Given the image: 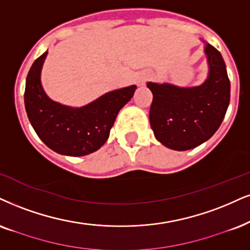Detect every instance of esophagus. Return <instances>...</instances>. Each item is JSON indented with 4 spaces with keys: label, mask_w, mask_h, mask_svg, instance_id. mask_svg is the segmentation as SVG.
I'll return each instance as SVG.
<instances>
[{
    "label": "esophagus",
    "mask_w": 250,
    "mask_h": 250,
    "mask_svg": "<svg viewBox=\"0 0 250 250\" xmlns=\"http://www.w3.org/2000/svg\"><path fill=\"white\" fill-rule=\"evenodd\" d=\"M145 81H146V79L143 78V79H139V80H138V83H139V84H144Z\"/></svg>",
    "instance_id": "esophagus-1"
}]
</instances>
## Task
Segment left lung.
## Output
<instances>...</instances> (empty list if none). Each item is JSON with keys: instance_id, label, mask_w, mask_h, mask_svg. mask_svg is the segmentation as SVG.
Here are the masks:
<instances>
[{"instance_id": "obj_1", "label": "left lung", "mask_w": 250, "mask_h": 250, "mask_svg": "<svg viewBox=\"0 0 250 250\" xmlns=\"http://www.w3.org/2000/svg\"><path fill=\"white\" fill-rule=\"evenodd\" d=\"M210 73L202 85L178 88L147 83L153 92L149 122L155 138L168 148L188 150L208 140L226 115L230 83L220 52L208 44Z\"/></svg>"}]
</instances>
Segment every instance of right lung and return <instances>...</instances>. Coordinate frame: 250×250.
Wrapping results in <instances>:
<instances>
[{"label":"right lung","instance_id":"right-lung-1","mask_svg":"<svg viewBox=\"0 0 250 250\" xmlns=\"http://www.w3.org/2000/svg\"><path fill=\"white\" fill-rule=\"evenodd\" d=\"M46 55L36 59L26 78L24 103L31 125L54 152L69 156L95 152L105 144L119 110L133 97L137 85L107 92L79 109L61 105L46 96L40 84Z\"/></svg>","mask_w":250,"mask_h":250}]
</instances>
